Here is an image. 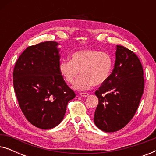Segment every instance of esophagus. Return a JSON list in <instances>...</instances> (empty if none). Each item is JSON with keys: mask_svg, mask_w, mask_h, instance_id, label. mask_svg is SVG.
<instances>
[{"mask_svg": "<svg viewBox=\"0 0 156 156\" xmlns=\"http://www.w3.org/2000/svg\"><path fill=\"white\" fill-rule=\"evenodd\" d=\"M80 94L81 97H89V94L88 93L82 92V93H80Z\"/></svg>", "mask_w": 156, "mask_h": 156, "instance_id": "esophagus-1", "label": "esophagus"}]
</instances>
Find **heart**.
Listing matches in <instances>:
<instances>
[{
    "instance_id": "b5f03b06",
    "label": "heart",
    "mask_w": 156,
    "mask_h": 156,
    "mask_svg": "<svg viewBox=\"0 0 156 156\" xmlns=\"http://www.w3.org/2000/svg\"><path fill=\"white\" fill-rule=\"evenodd\" d=\"M114 61L106 52L96 50H81L71 55L70 60L59 63V72L66 82L72 84L80 74H82L73 85L76 90H87L91 87L104 84L112 73Z\"/></svg>"
}]
</instances>
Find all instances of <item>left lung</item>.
I'll return each mask as SVG.
<instances>
[{
    "instance_id": "1",
    "label": "left lung",
    "mask_w": 156,
    "mask_h": 156,
    "mask_svg": "<svg viewBox=\"0 0 156 156\" xmlns=\"http://www.w3.org/2000/svg\"><path fill=\"white\" fill-rule=\"evenodd\" d=\"M144 89V70L138 57L125 47L116 45L114 69L95 91L99 99L95 125L105 132L124 127L136 114Z\"/></svg>"
}]
</instances>
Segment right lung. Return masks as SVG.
Returning <instances> with one entry per match:
<instances>
[{"label":"right lung","mask_w":156,"mask_h":156,"mask_svg":"<svg viewBox=\"0 0 156 156\" xmlns=\"http://www.w3.org/2000/svg\"><path fill=\"white\" fill-rule=\"evenodd\" d=\"M59 45L47 41L30 46L14 67V90L20 107L29 122L41 129L59 124L68 102L75 97L59 72Z\"/></svg>","instance_id":"obj_1"}]
</instances>
